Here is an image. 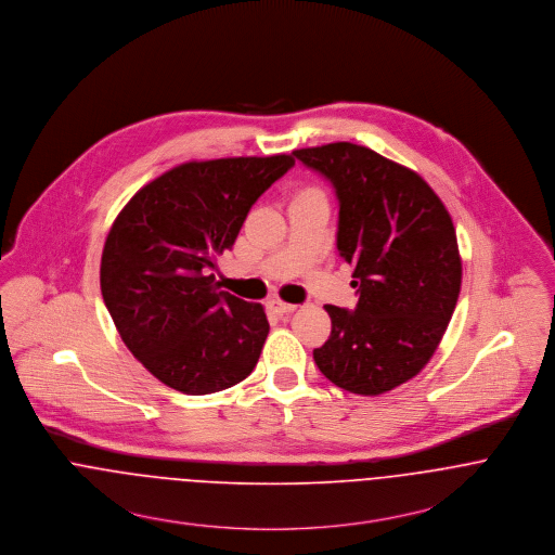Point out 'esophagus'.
I'll return each mask as SVG.
<instances>
[{"instance_id": "esophagus-1", "label": "esophagus", "mask_w": 555, "mask_h": 555, "mask_svg": "<svg viewBox=\"0 0 555 555\" xmlns=\"http://www.w3.org/2000/svg\"><path fill=\"white\" fill-rule=\"evenodd\" d=\"M268 308L272 310V312H276V314H289V312H294L296 310V305H289V302H283L281 298H270L268 300Z\"/></svg>"}]
</instances>
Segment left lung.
I'll return each mask as SVG.
<instances>
[{
  "instance_id": "8db88e82",
  "label": "left lung",
  "mask_w": 555,
  "mask_h": 555,
  "mask_svg": "<svg viewBox=\"0 0 555 555\" xmlns=\"http://www.w3.org/2000/svg\"><path fill=\"white\" fill-rule=\"evenodd\" d=\"M292 155L336 191V247L356 266L360 296L356 310L325 307L332 332L314 364L351 393H385L430 362L457 305L453 221L417 172L366 146L332 142Z\"/></svg>"
}]
</instances>
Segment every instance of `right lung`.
Masks as SVG:
<instances>
[{
	"instance_id": "add662e5",
	"label": "right lung",
	"mask_w": 555,
	"mask_h": 555,
	"mask_svg": "<svg viewBox=\"0 0 555 555\" xmlns=\"http://www.w3.org/2000/svg\"><path fill=\"white\" fill-rule=\"evenodd\" d=\"M292 166V155L186 162L115 219L100 266L104 305L125 347L164 385L204 396L255 369L270 330L263 307L221 292L210 272Z\"/></svg>"
}]
</instances>
